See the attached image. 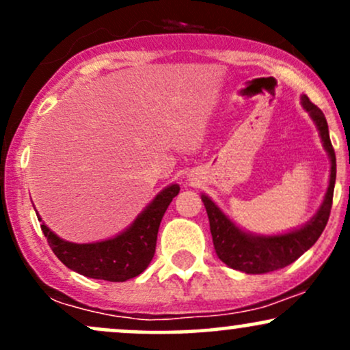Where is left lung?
Listing matches in <instances>:
<instances>
[{
    "label": "left lung",
    "mask_w": 350,
    "mask_h": 350,
    "mask_svg": "<svg viewBox=\"0 0 350 350\" xmlns=\"http://www.w3.org/2000/svg\"><path fill=\"white\" fill-rule=\"evenodd\" d=\"M301 103L312 118V122L316 123L321 142L331 159V176H329L326 196H324L319 211L308 224L286 232V234L255 235L237 227L208 196H200L208 215L212 242H214L217 256L234 270L248 273V275H262V273H270L288 267L316 243V240L319 239L326 227L329 214H331L336 184V152L331 144V138H329L326 116L314 103H311L306 95H301Z\"/></svg>",
    "instance_id": "1"
}]
</instances>
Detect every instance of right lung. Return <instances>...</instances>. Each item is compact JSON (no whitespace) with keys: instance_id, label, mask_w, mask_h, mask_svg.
Segmentation results:
<instances>
[{"instance_id":"obj_1","label":"right lung","mask_w":350,"mask_h":350,"mask_svg":"<svg viewBox=\"0 0 350 350\" xmlns=\"http://www.w3.org/2000/svg\"><path fill=\"white\" fill-rule=\"evenodd\" d=\"M179 194L178 184L164 187L122 234L94 243L62 240L42 222L41 228L55 256L70 270L94 280L126 281L138 276L151 263L161 219L171 200ZM38 214V212H36Z\"/></svg>"}]
</instances>
